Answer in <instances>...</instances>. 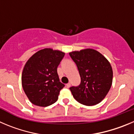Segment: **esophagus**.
<instances>
[{
	"label": "esophagus",
	"mask_w": 134,
	"mask_h": 134,
	"mask_svg": "<svg viewBox=\"0 0 134 134\" xmlns=\"http://www.w3.org/2000/svg\"><path fill=\"white\" fill-rule=\"evenodd\" d=\"M66 87H67V88H69V87H71V83H70V82L67 83V84L66 85Z\"/></svg>",
	"instance_id": "esophagus-1"
}]
</instances>
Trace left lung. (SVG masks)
<instances>
[{
	"mask_svg": "<svg viewBox=\"0 0 134 134\" xmlns=\"http://www.w3.org/2000/svg\"><path fill=\"white\" fill-rule=\"evenodd\" d=\"M78 68L81 82L79 87H71L75 99L85 106L100 102L110 89L113 78L112 66L98 51L87 48L69 53Z\"/></svg>",
	"mask_w": 134,
	"mask_h": 134,
	"instance_id": "1",
	"label": "left lung"
}]
</instances>
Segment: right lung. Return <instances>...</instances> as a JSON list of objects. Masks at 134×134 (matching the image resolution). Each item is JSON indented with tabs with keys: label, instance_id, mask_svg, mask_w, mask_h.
<instances>
[{
	"label": "right lung",
	"instance_id": "1",
	"mask_svg": "<svg viewBox=\"0 0 134 134\" xmlns=\"http://www.w3.org/2000/svg\"><path fill=\"white\" fill-rule=\"evenodd\" d=\"M64 55L60 50L45 48L27 61L22 73V85L32 104L46 107L57 100L65 85L59 81L57 69Z\"/></svg>",
	"mask_w": 134,
	"mask_h": 134
}]
</instances>
